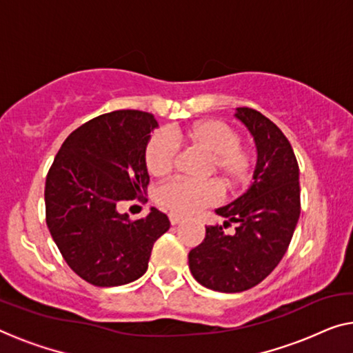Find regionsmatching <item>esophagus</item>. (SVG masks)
<instances>
[{
	"mask_svg": "<svg viewBox=\"0 0 353 353\" xmlns=\"http://www.w3.org/2000/svg\"><path fill=\"white\" fill-rule=\"evenodd\" d=\"M183 220V217H181V215L177 214H170V222L171 225H179Z\"/></svg>",
	"mask_w": 353,
	"mask_h": 353,
	"instance_id": "esophagus-1",
	"label": "esophagus"
}]
</instances>
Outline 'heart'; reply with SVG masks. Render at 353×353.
Returning a JSON list of instances; mask_svg holds the SVG:
<instances>
[{"label":"heart","mask_w":353,"mask_h":353,"mask_svg":"<svg viewBox=\"0 0 353 353\" xmlns=\"http://www.w3.org/2000/svg\"><path fill=\"white\" fill-rule=\"evenodd\" d=\"M172 139L209 157L206 176H215L225 190H238L249 182L254 155L241 147L236 131L220 120H199L185 128L176 130ZM165 134L152 136L144 152L147 171L154 177H166L177 157L176 144ZM160 206L176 214H193L219 199V187L212 181H176L159 188L155 194Z\"/></svg>","instance_id":"obj_1"}]
</instances>
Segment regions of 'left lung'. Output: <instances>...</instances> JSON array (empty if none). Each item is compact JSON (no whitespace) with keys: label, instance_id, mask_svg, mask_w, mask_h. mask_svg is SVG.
<instances>
[{"label":"left lung","instance_id":"obj_1","mask_svg":"<svg viewBox=\"0 0 353 353\" xmlns=\"http://www.w3.org/2000/svg\"><path fill=\"white\" fill-rule=\"evenodd\" d=\"M234 117L256 147L254 182L247 192L215 214L236 223L206 227V238L188 254L196 282L222 293L249 290L271 274L285 255L299 219V168L288 139L261 112L236 108Z\"/></svg>","mask_w":353,"mask_h":353}]
</instances>
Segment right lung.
<instances>
[{
  "label": "right lung",
  "mask_w": 353,
  "mask_h": 353,
  "mask_svg": "<svg viewBox=\"0 0 353 353\" xmlns=\"http://www.w3.org/2000/svg\"><path fill=\"white\" fill-rule=\"evenodd\" d=\"M155 128L154 114L143 110L99 115L68 136L47 174V227L71 270L92 285L139 279L155 241L170 230L155 208L134 222L117 210L145 193L144 152Z\"/></svg>",
  "instance_id": "obj_1"
}]
</instances>
